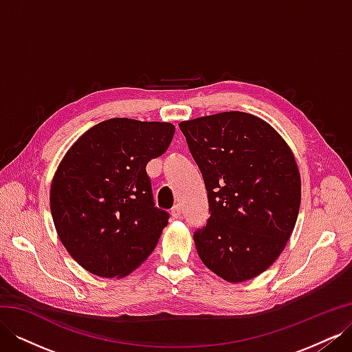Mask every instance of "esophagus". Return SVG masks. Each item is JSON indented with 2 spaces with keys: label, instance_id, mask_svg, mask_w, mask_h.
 I'll return each instance as SVG.
<instances>
[{
  "label": "esophagus",
  "instance_id": "obj_1",
  "mask_svg": "<svg viewBox=\"0 0 352 352\" xmlns=\"http://www.w3.org/2000/svg\"><path fill=\"white\" fill-rule=\"evenodd\" d=\"M170 214H172L173 219H180V214H182V211H180V207L179 206H175L172 208V211H170Z\"/></svg>",
  "mask_w": 352,
  "mask_h": 352
}]
</instances>
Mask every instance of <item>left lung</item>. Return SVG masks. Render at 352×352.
<instances>
[{
	"mask_svg": "<svg viewBox=\"0 0 352 352\" xmlns=\"http://www.w3.org/2000/svg\"><path fill=\"white\" fill-rule=\"evenodd\" d=\"M179 127L207 189L210 219L194 232L199 258L228 282L250 280L279 257L300 211L291 148L269 123L242 111Z\"/></svg>",
	"mask_w": 352,
	"mask_h": 352,
	"instance_id": "left-lung-1",
	"label": "left lung"
}]
</instances>
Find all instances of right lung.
Masks as SVG:
<instances>
[{"instance_id":"1","label":"right lung","mask_w":352,"mask_h":352,"mask_svg":"<svg viewBox=\"0 0 352 352\" xmlns=\"http://www.w3.org/2000/svg\"><path fill=\"white\" fill-rule=\"evenodd\" d=\"M173 135L172 123L116 117L85 132L61 160L51 214L85 270L122 278L154 251L170 216L155 207L146 164L166 153Z\"/></svg>"}]
</instances>
